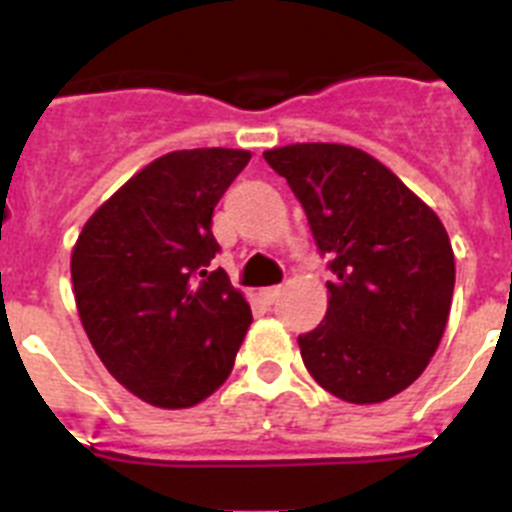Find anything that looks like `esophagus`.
Here are the masks:
<instances>
[{
  "label": "esophagus",
  "instance_id": "34e87169",
  "mask_svg": "<svg viewBox=\"0 0 512 512\" xmlns=\"http://www.w3.org/2000/svg\"><path fill=\"white\" fill-rule=\"evenodd\" d=\"M259 295H261V300L266 302V305H271V302H274L279 295H282V287H264L259 292Z\"/></svg>",
  "mask_w": 512,
  "mask_h": 512
}]
</instances>
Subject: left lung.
I'll list each match as a JSON object with an SVG mask.
<instances>
[{"instance_id": "8db88e82", "label": "left lung", "mask_w": 512, "mask_h": 512, "mask_svg": "<svg viewBox=\"0 0 512 512\" xmlns=\"http://www.w3.org/2000/svg\"><path fill=\"white\" fill-rule=\"evenodd\" d=\"M328 256V312L297 338L312 379L356 405L384 402L436 354L454 295V251L436 212L384 164L341 143L264 153Z\"/></svg>"}]
</instances>
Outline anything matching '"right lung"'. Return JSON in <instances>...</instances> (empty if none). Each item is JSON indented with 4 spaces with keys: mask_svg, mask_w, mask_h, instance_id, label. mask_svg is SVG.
I'll return each instance as SVG.
<instances>
[{
    "mask_svg": "<svg viewBox=\"0 0 512 512\" xmlns=\"http://www.w3.org/2000/svg\"><path fill=\"white\" fill-rule=\"evenodd\" d=\"M251 161L194 148L156 158L87 220L71 253L76 307L107 372L156 408H192L228 379L251 307L223 269L212 212Z\"/></svg>",
    "mask_w": 512,
    "mask_h": 512,
    "instance_id": "right-lung-1",
    "label": "right lung"
}]
</instances>
